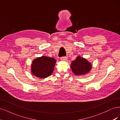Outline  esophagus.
I'll use <instances>...</instances> for the list:
<instances>
[{
  "label": "esophagus",
  "mask_w": 120,
  "mask_h": 120,
  "mask_svg": "<svg viewBox=\"0 0 120 120\" xmlns=\"http://www.w3.org/2000/svg\"><path fill=\"white\" fill-rule=\"evenodd\" d=\"M67 58L66 57H63L61 58V61H67Z\"/></svg>",
  "instance_id": "obj_1"
}]
</instances>
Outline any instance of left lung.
I'll list each match as a JSON object with an SVG mask.
<instances>
[{
    "label": "left lung",
    "mask_w": 120,
    "mask_h": 120,
    "mask_svg": "<svg viewBox=\"0 0 120 120\" xmlns=\"http://www.w3.org/2000/svg\"><path fill=\"white\" fill-rule=\"evenodd\" d=\"M70 68L75 75L84 76L91 71L92 65L91 63L86 58L78 56L72 62Z\"/></svg>",
    "instance_id": "obj_1"
}]
</instances>
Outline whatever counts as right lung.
<instances>
[{
  "label": "right lung",
  "instance_id": "1",
  "mask_svg": "<svg viewBox=\"0 0 120 120\" xmlns=\"http://www.w3.org/2000/svg\"><path fill=\"white\" fill-rule=\"evenodd\" d=\"M56 60L53 58L42 56L34 59L31 66L32 74L38 78L44 79L51 75Z\"/></svg>",
  "mask_w": 120,
  "mask_h": 120
}]
</instances>
